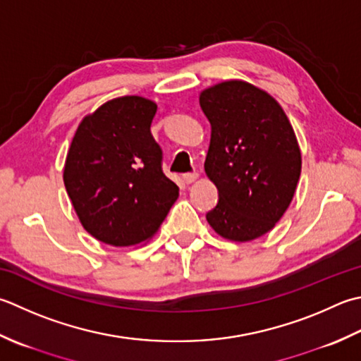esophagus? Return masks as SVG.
Segmentation results:
<instances>
[{
    "mask_svg": "<svg viewBox=\"0 0 361 361\" xmlns=\"http://www.w3.org/2000/svg\"><path fill=\"white\" fill-rule=\"evenodd\" d=\"M197 178H199V173L197 172H190V173L183 175V181H185L186 185H190V183H194Z\"/></svg>",
    "mask_w": 361,
    "mask_h": 361,
    "instance_id": "esophagus-1",
    "label": "esophagus"
}]
</instances>
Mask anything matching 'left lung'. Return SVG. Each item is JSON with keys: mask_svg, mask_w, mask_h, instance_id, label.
Instances as JSON below:
<instances>
[{"mask_svg": "<svg viewBox=\"0 0 361 361\" xmlns=\"http://www.w3.org/2000/svg\"><path fill=\"white\" fill-rule=\"evenodd\" d=\"M199 102L211 123L204 172L219 190L207 221L225 239L253 241L293 200L302 171L298 137L279 102L250 82L214 84Z\"/></svg>", "mask_w": 361, "mask_h": 361, "instance_id": "8db88e82", "label": "left lung"}]
</instances>
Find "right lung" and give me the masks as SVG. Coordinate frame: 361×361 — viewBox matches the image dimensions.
Wrapping results in <instances>:
<instances>
[{"label":"right lung","instance_id":"obj_1","mask_svg":"<svg viewBox=\"0 0 361 361\" xmlns=\"http://www.w3.org/2000/svg\"><path fill=\"white\" fill-rule=\"evenodd\" d=\"M157 109L144 97L114 98L81 120L70 144L63 185L84 230L104 244L148 241L178 199L150 131Z\"/></svg>","mask_w":361,"mask_h":361}]
</instances>
